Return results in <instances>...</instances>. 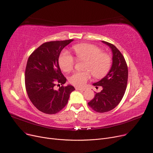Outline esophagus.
<instances>
[{
    "label": "esophagus",
    "mask_w": 153,
    "mask_h": 153,
    "mask_svg": "<svg viewBox=\"0 0 153 153\" xmlns=\"http://www.w3.org/2000/svg\"><path fill=\"white\" fill-rule=\"evenodd\" d=\"M75 89L77 91H84L85 90V89H84V88H81V87H76Z\"/></svg>",
    "instance_id": "esophagus-1"
}]
</instances>
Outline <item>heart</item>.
Wrapping results in <instances>:
<instances>
[{"label":"heart","instance_id":"b5f03b06","mask_svg":"<svg viewBox=\"0 0 153 153\" xmlns=\"http://www.w3.org/2000/svg\"><path fill=\"white\" fill-rule=\"evenodd\" d=\"M73 50L78 59L86 62L84 68L86 71L74 72L69 79L71 84L82 87L90 79L92 74L97 79L107 75L111 65L109 54L102 53L100 48L91 44L77 45ZM59 64L63 71L70 72L74 68V59L68 51H63L59 58Z\"/></svg>","mask_w":153,"mask_h":153}]
</instances>
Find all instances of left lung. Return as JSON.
Wrapping results in <instances>:
<instances>
[{
	"mask_svg": "<svg viewBox=\"0 0 153 153\" xmlns=\"http://www.w3.org/2000/svg\"><path fill=\"white\" fill-rule=\"evenodd\" d=\"M102 43L108 46L112 52V64L107 74L99 82L93 84L102 90L96 93L94 98L88 103L94 111L104 113L113 110L122 100L128 82V67L123 56L115 46L107 42Z\"/></svg>",
	"mask_w": 153,
	"mask_h": 153,
	"instance_id": "left-lung-1",
	"label": "left lung"
}]
</instances>
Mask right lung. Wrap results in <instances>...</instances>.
I'll return each instance as SVG.
<instances>
[{
    "label": "right lung",
    "instance_id": "1",
    "mask_svg": "<svg viewBox=\"0 0 153 153\" xmlns=\"http://www.w3.org/2000/svg\"><path fill=\"white\" fill-rule=\"evenodd\" d=\"M73 40L45 43L28 59L25 74L27 92L34 106L45 114H55L61 111L75 90L71 85H62L58 91L54 89L56 83L63 85L66 82L59 68V56Z\"/></svg>",
    "mask_w": 153,
    "mask_h": 153
}]
</instances>
